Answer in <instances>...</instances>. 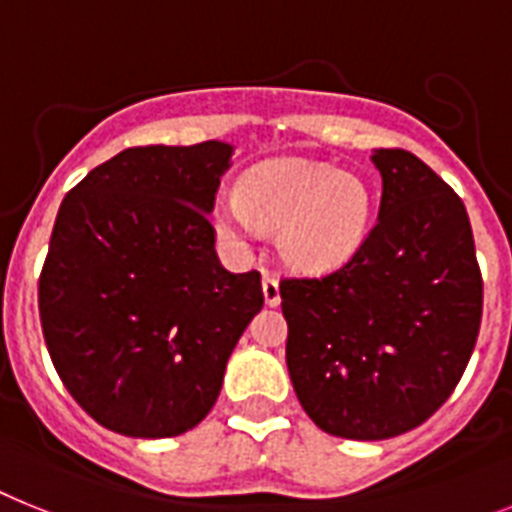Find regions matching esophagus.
Here are the masks:
<instances>
[{
	"mask_svg": "<svg viewBox=\"0 0 512 512\" xmlns=\"http://www.w3.org/2000/svg\"><path fill=\"white\" fill-rule=\"evenodd\" d=\"M263 294H265V304H268V307H276V304L281 302V291H278V278L273 276V273H268V270H265V273H263Z\"/></svg>",
	"mask_w": 512,
	"mask_h": 512,
	"instance_id": "1",
	"label": "esophagus"
}]
</instances>
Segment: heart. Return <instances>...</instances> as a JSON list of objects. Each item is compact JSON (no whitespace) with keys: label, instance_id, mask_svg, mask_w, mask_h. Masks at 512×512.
Listing matches in <instances>:
<instances>
[{"label":"heart","instance_id":"obj_1","mask_svg":"<svg viewBox=\"0 0 512 512\" xmlns=\"http://www.w3.org/2000/svg\"><path fill=\"white\" fill-rule=\"evenodd\" d=\"M216 229L229 247H252L263 231H281L283 260L325 273L359 252L372 218V195L354 174L328 163L265 161L239 179L236 197L218 200Z\"/></svg>","mask_w":512,"mask_h":512}]
</instances>
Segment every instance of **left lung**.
Listing matches in <instances>:
<instances>
[{
  "instance_id": "1",
  "label": "left lung",
  "mask_w": 512,
  "mask_h": 512,
  "mask_svg": "<svg viewBox=\"0 0 512 512\" xmlns=\"http://www.w3.org/2000/svg\"><path fill=\"white\" fill-rule=\"evenodd\" d=\"M377 223L320 278H281L296 398L328 435L388 440L448 401L474 354L484 281L463 200L401 148L372 156Z\"/></svg>"
}]
</instances>
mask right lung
<instances>
[{
	"instance_id": "add662e5",
	"label": "right lung",
	"mask_w": 512,
	"mask_h": 512,
	"mask_svg": "<svg viewBox=\"0 0 512 512\" xmlns=\"http://www.w3.org/2000/svg\"><path fill=\"white\" fill-rule=\"evenodd\" d=\"M231 145H140L96 166L59 205L38 278L46 349L101 427L174 437L203 422L249 320L260 273L216 255Z\"/></svg>"
}]
</instances>
